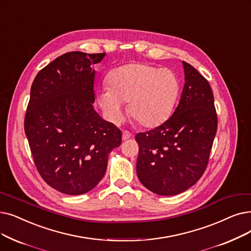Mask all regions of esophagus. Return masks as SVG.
<instances>
[{"label": "esophagus", "mask_w": 251, "mask_h": 251, "mask_svg": "<svg viewBox=\"0 0 251 251\" xmlns=\"http://www.w3.org/2000/svg\"><path fill=\"white\" fill-rule=\"evenodd\" d=\"M130 137H131V133H130L129 131H127V130H124V131L122 132V138H123V140H127V139H129Z\"/></svg>", "instance_id": "1"}]
</instances>
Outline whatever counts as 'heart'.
I'll list each match as a JSON object with an SVG mask.
<instances>
[{"mask_svg": "<svg viewBox=\"0 0 251 251\" xmlns=\"http://www.w3.org/2000/svg\"><path fill=\"white\" fill-rule=\"evenodd\" d=\"M108 88L100 93V103L114 123L122 121L124 102L139 123L148 128L163 123L176 101L179 83L173 72L144 63L115 69L107 78Z\"/></svg>", "mask_w": 251, "mask_h": 251, "instance_id": "obj_1", "label": "heart"}]
</instances>
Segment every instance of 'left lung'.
Masks as SVG:
<instances>
[{
  "label": "left lung",
  "mask_w": 251,
  "mask_h": 251,
  "mask_svg": "<svg viewBox=\"0 0 251 251\" xmlns=\"http://www.w3.org/2000/svg\"><path fill=\"white\" fill-rule=\"evenodd\" d=\"M184 86L173 115L160 126L135 135L140 182L161 196L182 193L197 182L208 164L217 130L211 87L182 61Z\"/></svg>",
  "instance_id": "obj_1"
}]
</instances>
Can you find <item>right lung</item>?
Segmentation results:
<instances>
[{
    "label": "right lung",
    "mask_w": 251,
    "mask_h": 251,
    "mask_svg": "<svg viewBox=\"0 0 251 251\" xmlns=\"http://www.w3.org/2000/svg\"><path fill=\"white\" fill-rule=\"evenodd\" d=\"M105 53L68 52L31 84L25 131L42 178L67 195L91 191L103 177L121 130L95 112V71Z\"/></svg>",
    "instance_id": "add662e5"
}]
</instances>
